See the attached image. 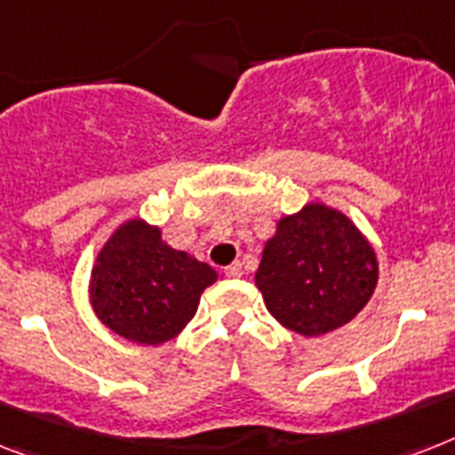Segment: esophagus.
<instances>
[{
    "label": "esophagus",
    "mask_w": 455,
    "mask_h": 455,
    "mask_svg": "<svg viewBox=\"0 0 455 455\" xmlns=\"http://www.w3.org/2000/svg\"><path fill=\"white\" fill-rule=\"evenodd\" d=\"M224 273H227V278H240L243 275V266H240V261H234V264H228L224 268Z\"/></svg>",
    "instance_id": "esophagus-1"
}]
</instances>
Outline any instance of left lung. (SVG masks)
Wrapping results in <instances>:
<instances>
[{
	"instance_id": "left-lung-1",
	"label": "left lung",
	"mask_w": 455,
	"mask_h": 455,
	"mask_svg": "<svg viewBox=\"0 0 455 455\" xmlns=\"http://www.w3.org/2000/svg\"><path fill=\"white\" fill-rule=\"evenodd\" d=\"M376 280L374 250L348 217L306 205L280 220L254 283L280 324L317 336L350 323L374 294Z\"/></svg>"
}]
</instances>
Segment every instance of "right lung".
Segmentation results:
<instances>
[{
	"mask_svg": "<svg viewBox=\"0 0 455 455\" xmlns=\"http://www.w3.org/2000/svg\"><path fill=\"white\" fill-rule=\"evenodd\" d=\"M217 273L161 240V231L131 220L95 261L91 301L102 323L131 341L156 346L182 331Z\"/></svg>",
	"mask_w": 455,
	"mask_h": 455,
	"instance_id": "right-lung-1",
	"label": "right lung"
}]
</instances>
